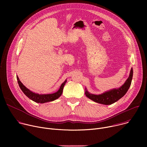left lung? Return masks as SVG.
I'll list each match as a JSON object with an SVG mask.
<instances>
[{"label":"left lung","instance_id":"obj_1","mask_svg":"<svg viewBox=\"0 0 147 147\" xmlns=\"http://www.w3.org/2000/svg\"><path fill=\"white\" fill-rule=\"evenodd\" d=\"M133 74V69H131L129 78L124 84L118 89H113L100 95L91 94L86 90L85 92L86 95L95 102L103 105H111L117 101L126 94L131 85Z\"/></svg>","mask_w":147,"mask_h":147}]
</instances>
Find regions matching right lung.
Masks as SVG:
<instances>
[{"label": "right lung", "mask_w": 147, "mask_h": 147, "mask_svg": "<svg viewBox=\"0 0 147 147\" xmlns=\"http://www.w3.org/2000/svg\"><path fill=\"white\" fill-rule=\"evenodd\" d=\"M17 80L20 88L22 90L24 94L27 96H28V98H29L30 99L32 100L33 101L36 103H44L48 102H51L57 99L59 97H60L63 92V87L66 82V80L63 83H62L59 90L55 93L51 94H38L34 93L31 91L30 90H29L28 88H27L23 84L22 82L20 81L17 76Z\"/></svg>", "instance_id": "add662e5"}]
</instances>
